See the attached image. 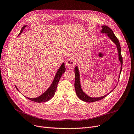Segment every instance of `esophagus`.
Instances as JSON below:
<instances>
[{
	"mask_svg": "<svg viewBox=\"0 0 134 134\" xmlns=\"http://www.w3.org/2000/svg\"><path fill=\"white\" fill-rule=\"evenodd\" d=\"M66 64L67 67L70 69H73L75 64V59L73 57L68 58L66 61Z\"/></svg>",
	"mask_w": 134,
	"mask_h": 134,
	"instance_id": "1",
	"label": "esophagus"
}]
</instances>
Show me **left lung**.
I'll return each mask as SVG.
<instances>
[{"mask_svg": "<svg viewBox=\"0 0 134 134\" xmlns=\"http://www.w3.org/2000/svg\"><path fill=\"white\" fill-rule=\"evenodd\" d=\"M102 32L107 34L108 36L110 37V38L116 44V45L118 53H119V60L121 62V70H120V73H121V70H122V57L121 56V47H120L119 41V40L115 36L112 30L109 27H108V26H105V25L102 26ZM75 90H76V93L77 94L78 97L83 101H85L86 102H88V103H91V102H94L96 101L100 100L102 99H103L104 98H105L106 96H107L109 94L113 91H111L110 93H109L105 96L99 97V98L90 97L87 95H86V94L84 93L83 92V91L82 90L80 81V73H79V71H78V68L77 66L75 68Z\"/></svg>", "mask_w": 134, "mask_h": 134, "instance_id": "obj_1", "label": "left lung"}]
</instances>
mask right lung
<instances>
[{
  "label": "right lung",
  "instance_id": "right-lung-1",
  "mask_svg": "<svg viewBox=\"0 0 134 134\" xmlns=\"http://www.w3.org/2000/svg\"><path fill=\"white\" fill-rule=\"evenodd\" d=\"M26 26V25H25L22 27L21 31H20V32L19 33V35L22 33L23 30L25 28ZM65 70H66V68H65V66H64V63H62L61 67H59V68L58 69V70L55 76V77H54V80L52 82V84L50 86V87H49L45 92L43 93L41 96H40L37 98H28L26 97H26V98L29 99H30V100H32L35 102H37V103L46 102L47 101H48L49 99H51L53 97L54 93H55L58 82H59V80H60L62 75L64 73V72H65ZM15 87L17 89V90L18 91V88L16 87V86H15Z\"/></svg>",
  "mask_w": 134,
  "mask_h": 134
}]
</instances>
